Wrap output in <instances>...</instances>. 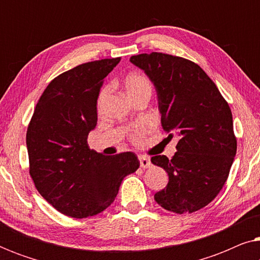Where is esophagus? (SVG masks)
<instances>
[{
  "label": "esophagus",
  "instance_id": "obj_1",
  "mask_svg": "<svg viewBox=\"0 0 260 260\" xmlns=\"http://www.w3.org/2000/svg\"><path fill=\"white\" fill-rule=\"evenodd\" d=\"M138 158H140V163H141V167H142V168H144V169L150 168V167H151L150 158L147 157V156H143V155H141L140 157H138Z\"/></svg>",
  "mask_w": 260,
  "mask_h": 260
}]
</instances>
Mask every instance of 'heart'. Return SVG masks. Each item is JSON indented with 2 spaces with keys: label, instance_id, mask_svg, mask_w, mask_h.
Here are the masks:
<instances>
[{
  "label": "heart",
  "instance_id": "b5f03b06",
  "mask_svg": "<svg viewBox=\"0 0 260 260\" xmlns=\"http://www.w3.org/2000/svg\"><path fill=\"white\" fill-rule=\"evenodd\" d=\"M124 88H125L126 94L129 95L130 99H134L136 97H140V95L143 94H150L151 95V91H152V85L150 79L147 76L142 73H137V72H133L126 74L125 78H124ZM109 93V87L104 86L99 92L98 95V109H101L103 106V103H104L106 95ZM144 135H145V129L144 127H140V129H136L131 134L130 140L134 144H141L144 140Z\"/></svg>",
  "mask_w": 260,
  "mask_h": 260
}]
</instances>
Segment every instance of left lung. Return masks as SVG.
<instances>
[{"label":"left lung","instance_id":"obj_1","mask_svg":"<svg viewBox=\"0 0 260 260\" xmlns=\"http://www.w3.org/2000/svg\"><path fill=\"white\" fill-rule=\"evenodd\" d=\"M130 61L144 71L158 95L163 130L180 138L169 159L151 157L168 173L169 182L155 194L167 211L184 214L214 200L229 177L237 137L229 103L198 63L181 56L152 52Z\"/></svg>","mask_w":260,"mask_h":260}]
</instances>
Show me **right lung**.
Masks as SVG:
<instances>
[{
  "mask_svg": "<svg viewBox=\"0 0 260 260\" xmlns=\"http://www.w3.org/2000/svg\"><path fill=\"white\" fill-rule=\"evenodd\" d=\"M119 61L94 60L59 74L39 98L28 124L29 175L41 197L67 216L99 214L115 200L124 177L140 167L134 152L104 156L87 143L97 124L103 79Z\"/></svg>",
  "mask_w": 260,
  "mask_h": 260,
  "instance_id": "1",
  "label": "right lung"
}]
</instances>
